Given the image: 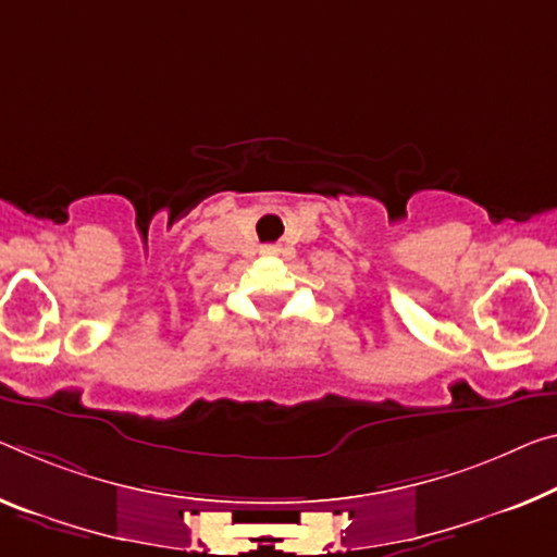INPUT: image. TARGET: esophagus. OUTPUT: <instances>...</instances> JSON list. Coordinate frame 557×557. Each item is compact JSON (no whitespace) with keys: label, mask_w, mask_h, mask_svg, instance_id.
I'll return each instance as SVG.
<instances>
[{"label":"esophagus","mask_w":557,"mask_h":557,"mask_svg":"<svg viewBox=\"0 0 557 557\" xmlns=\"http://www.w3.org/2000/svg\"><path fill=\"white\" fill-rule=\"evenodd\" d=\"M269 251H271V249H269Z\"/></svg>","instance_id":"esophagus-1"}]
</instances>
